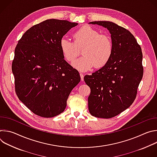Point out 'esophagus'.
I'll list each match as a JSON object with an SVG mask.
<instances>
[{"instance_id": "esophagus-1", "label": "esophagus", "mask_w": 157, "mask_h": 157, "mask_svg": "<svg viewBox=\"0 0 157 157\" xmlns=\"http://www.w3.org/2000/svg\"><path fill=\"white\" fill-rule=\"evenodd\" d=\"M80 77H81V80L84 81V75L82 73H80Z\"/></svg>"}]
</instances>
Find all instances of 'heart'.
Segmentation results:
<instances>
[{"mask_svg": "<svg viewBox=\"0 0 157 157\" xmlns=\"http://www.w3.org/2000/svg\"><path fill=\"white\" fill-rule=\"evenodd\" d=\"M74 42L63 37L60 41V49L65 59L73 62L82 50L84 56L73 63L80 71H86L95 66L99 68L104 66L113 53V43L110 37L100 33L90 26L85 25L73 34Z\"/></svg>", "mask_w": 157, "mask_h": 157, "instance_id": "b5f03b06", "label": "heart"}]
</instances>
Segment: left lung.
<instances>
[{
  "mask_svg": "<svg viewBox=\"0 0 157 157\" xmlns=\"http://www.w3.org/2000/svg\"><path fill=\"white\" fill-rule=\"evenodd\" d=\"M89 24L107 28L113 43V53L109 62L84 78L91 89L89 113L96 117L110 119L128 108L136 98L144 74L142 49L128 30L113 22L94 21Z\"/></svg>",
  "mask_w": 157,
  "mask_h": 157,
  "instance_id": "8db88e82",
  "label": "left lung"
}]
</instances>
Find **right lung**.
I'll return each mask as SVG.
<instances>
[{
  "mask_svg": "<svg viewBox=\"0 0 157 157\" xmlns=\"http://www.w3.org/2000/svg\"><path fill=\"white\" fill-rule=\"evenodd\" d=\"M78 24L48 19L30 28L18 40L12 71L17 97L35 114L53 117L64 110L79 72L64 59L60 41Z\"/></svg>",
  "mask_w": 157,
  "mask_h": 157,
  "instance_id": "1",
  "label": "right lung"
}]
</instances>
